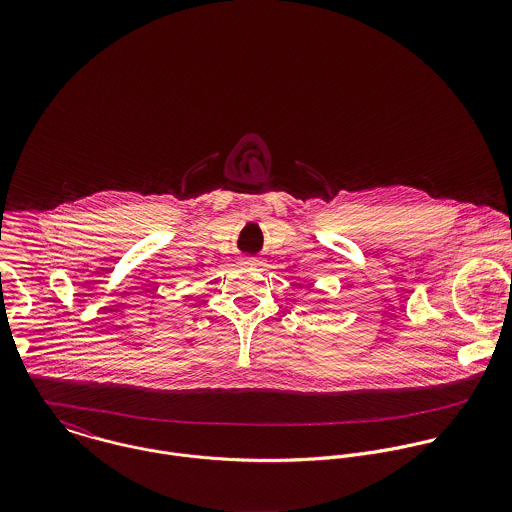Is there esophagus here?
Here are the masks:
<instances>
[{"label":"esophagus","instance_id":"esophagus-1","mask_svg":"<svg viewBox=\"0 0 512 512\" xmlns=\"http://www.w3.org/2000/svg\"><path fill=\"white\" fill-rule=\"evenodd\" d=\"M246 264H254V266H258L260 264V258H256V256H246V258H242Z\"/></svg>","mask_w":512,"mask_h":512}]
</instances>
